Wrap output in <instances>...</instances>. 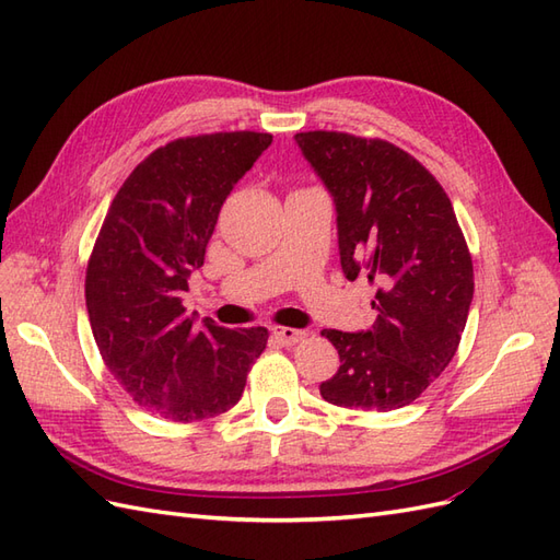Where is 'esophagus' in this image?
I'll return each mask as SVG.
<instances>
[{
	"label": "esophagus",
	"mask_w": 560,
	"mask_h": 560,
	"mask_svg": "<svg viewBox=\"0 0 560 560\" xmlns=\"http://www.w3.org/2000/svg\"><path fill=\"white\" fill-rule=\"evenodd\" d=\"M275 338L281 342V346H295L298 340L305 338V331H300V328H291V326H275Z\"/></svg>",
	"instance_id": "esophagus-1"
}]
</instances>
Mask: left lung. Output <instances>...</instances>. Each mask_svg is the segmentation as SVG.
<instances>
[{
  "label": "left lung",
  "mask_w": 560,
  "mask_h": 560,
  "mask_svg": "<svg viewBox=\"0 0 560 560\" xmlns=\"http://www.w3.org/2000/svg\"><path fill=\"white\" fill-rule=\"evenodd\" d=\"M295 141L334 196L342 275L376 283L369 331H322L340 366L319 393L348 409L407 407L452 362L472 300V262L452 200L390 141L324 130Z\"/></svg>",
  "instance_id": "1"
}]
</instances>
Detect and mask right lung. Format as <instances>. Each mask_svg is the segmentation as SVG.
Segmentation results:
<instances>
[{"label":"right lung","instance_id":"1","mask_svg":"<svg viewBox=\"0 0 560 560\" xmlns=\"http://www.w3.org/2000/svg\"><path fill=\"white\" fill-rule=\"evenodd\" d=\"M271 143L267 132L184 137L132 170L106 212L84 279L96 348L139 407L191 423L232 409L267 328L196 324L182 305L191 271L234 184Z\"/></svg>","mask_w":560,"mask_h":560}]
</instances>
